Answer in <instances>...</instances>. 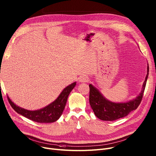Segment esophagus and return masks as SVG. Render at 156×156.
Instances as JSON below:
<instances>
[{"label": "esophagus", "mask_w": 156, "mask_h": 156, "mask_svg": "<svg viewBox=\"0 0 156 156\" xmlns=\"http://www.w3.org/2000/svg\"><path fill=\"white\" fill-rule=\"evenodd\" d=\"M89 80V78L87 76H82L79 79V81L80 82H86Z\"/></svg>", "instance_id": "obj_1"}]
</instances>
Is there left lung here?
Masks as SVG:
<instances>
[{
	"mask_svg": "<svg viewBox=\"0 0 156 156\" xmlns=\"http://www.w3.org/2000/svg\"><path fill=\"white\" fill-rule=\"evenodd\" d=\"M149 71L148 66L147 74L140 94L135 99L126 103H116L109 101L103 97L96 88L89 84V103L95 115L101 120L114 121L127 116L136 109L142 101Z\"/></svg>",
	"mask_w": 156,
	"mask_h": 156,
	"instance_id": "left-lung-1",
	"label": "left lung"
}]
</instances>
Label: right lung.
Instances as JSON below:
<instances>
[{
	"mask_svg": "<svg viewBox=\"0 0 156 156\" xmlns=\"http://www.w3.org/2000/svg\"><path fill=\"white\" fill-rule=\"evenodd\" d=\"M76 85V82L69 85L63 90L57 99L53 103L36 111H30L21 108L11 101L9 97H7V99L9 103L14 110L24 117L38 123H52L57 121L62 115L65 108L68 96Z\"/></svg>",
	"mask_w": 156,
	"mask_h": 156,
	"instance_id": "1",
	"label": "right lung"
}]
</instances>
